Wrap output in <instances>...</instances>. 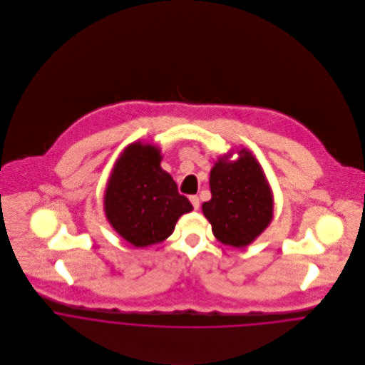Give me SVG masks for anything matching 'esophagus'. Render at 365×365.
Masks as SVG:
<instances>
[{"instance_id": "esophagus-1", "label": "esophagus", "mask_w": 365, "mask_h": 365, "mask_svg": "<svg viewBox=\"0 0 365 365\" xmlns=\"http://www.w3.org/2000/svg\"><path fill=\"white\" fill-rule=\"evenodd\" d=\"M190 201H191V204H192V207H194L195 210L200 209V198H198L197 195H191V197H190Z\"/></svg>"}]
</instances>
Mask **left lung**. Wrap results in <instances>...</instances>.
I'll return each instance as SVG.
<instances>
[{
  "label": "left lung",
  "mask_w": 365,
  "mask_h": 365,
  "mask_svg": "<svg viewBox=\"0 0 365 365\" xmlns=\"http://www.w3.org/2000/svg\"><path fill=\"white\" fill-rule=\"evenodd\" d=\"M219 157L210 170L212 198L202 212L212 225L213 236L226 246L246 247L272 220L274 200L257 158L246 148Z\"/></svg>",
  "instance_id": "left-lung-1"
}]
</instances>
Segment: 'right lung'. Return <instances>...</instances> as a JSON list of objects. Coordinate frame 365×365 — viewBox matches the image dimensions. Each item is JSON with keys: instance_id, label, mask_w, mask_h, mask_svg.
Wrapping results in <instances>:
<instances>
[{"instance_id": "obj_1", "label": "right lung", "mask_w": 365, "mask_h": 365, "mask_svg": "<svg viewBox=\"0 0 365 365\" xmlns=\"http://www.w3.org/2000/svg\"><path fill=\"white\" fill-rule=\"evenodd\" d=\"M161 158L153 145L130 143L118 157L106 184L105 216L135 247L161 243L174 232L178 217L194 209L161 168Z\"/></svg>"}]
</instances>
